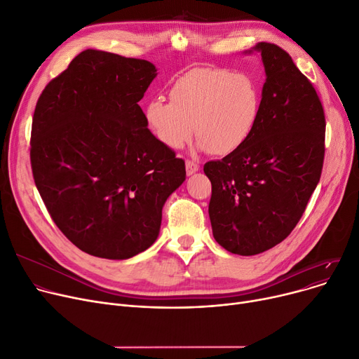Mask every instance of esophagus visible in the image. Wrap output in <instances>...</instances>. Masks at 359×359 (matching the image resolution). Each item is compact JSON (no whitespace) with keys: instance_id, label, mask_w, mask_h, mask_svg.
Wrapping results in <instances>:
<instances>
[{"instance_id":"obj_1","label":"esophagus","mask_w":359,"mask_h":359,"mask_svg":"<svg viewBox=\"0 0 359 359\" xmlns=\"http://www.w3.org/2000/svg\"><path fill=\"white\" fill-rule=\"evenodd\" d=\"M198 170H199V164L198 163L191 161V160H186V173H187V176L196 173Z\"/></svg>"}]
</instances>
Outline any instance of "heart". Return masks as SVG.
<instances>
[{"mask_svg":"<svg viewBox=\"0 0 359 359\" xmlns=\"http://www.w3.org/2000/svg\"><path fill=\"white\" fill-rule=\"evenodd\" d=\"M260 111V90L246 72L194 68L173 83L170 102L145 106V121L167 148L179 149L195 134L199 148L231 154L249 140Z\"/></svg>","mask_w":359,"mask_h":359,"instance_id":"1","label":"heart"}]
</instances>
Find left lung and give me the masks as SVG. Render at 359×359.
<instances>
[{
	"label": "left lung",
	"mask_w": 359,
	"mask_h": 359,
	"mask_svg": "<svg viewBox=\"0 0 359 359\" xmlns=\"http://www.w3.org/2000/svg\"><path fill=\"white\" fill-rule=\"evenodd\" d=\"M266 81L249 140L203 172L212 184L214 238L234 255L272 249L303 217L325 158V111L313 84L279 46L259 42Z\"/></svg>",
	"instance_id": "left-lung-1"
}]
</instances>
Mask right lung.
I'll use <instances>...</instances> for the list:
<instances>
[{"label": "right lung", "instance_id": "obj_1", "mask_svg": "<svg viewBox=\"0 0 359 359\" xmlns=\"http://www.w3.org/2000/svg\"><path fill=\"white\" fill-rule=\"evenodd\" d=\"M157 77L145 61L86 49L36 103L30 163L46 210L80 250L122 260L160 233L184 161L148 129L138 102Z\"/></svg>", "mask_w": 359, "mask_h": 359}]
</instances>
